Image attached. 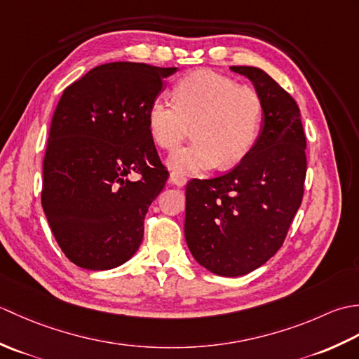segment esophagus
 <instances>
[{
    "label": "esophagus",
    "instance_id": "esophagus-1",
    "mask_svg": "<svg viewBox=\"0 0 359 359\" xmlns=\"http://www.w3.org/2000/svg\"><path fill=\"white\" fill-rule=\"evenodd\" d=\"M170 182L172 185H175V187H179V188H182V187H185L187 185V177L184 174H180V172H175V171H172L171 174H170Z\"/></svg>",
    "mask_w": 359,
    "mask_h": 359
}]
</instances>
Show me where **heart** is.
Wrapping results in <instances>:
<instances>
[{"label": "heart", "mask_w": 359, "mask_h": 359, "mask_svg": "<svg viewBox=\"0 0 359 359\" xmlns=\"http://www.w3.org/2000/svg\"><path fill=\"white\" fill-rule=\"evenodd\" d=\"M172 100L156 98L147 112L151 139L163 149L177 148L191 128L194 142L170 157L172 171L228 170L253 148L262 117L261 97L253 88L201 69L175 83Z\"/></svg>", "instance_id": "b5f03b06"}]
</instances>
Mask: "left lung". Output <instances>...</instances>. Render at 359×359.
Returning a JSON list of instances; mask_svg holds the SVG:
<instances>
[{"mask_svg":"<svg viewBox=\"0 0 359 359\" xmlns=\"http://www.w3.org/2000/svg\"><path fill=\"white\" fill-rule=\"evenodd\" d=\"M262 102L261 134L241 163L187 185L185 239L194 259L219 276H243L282 247L304 196L306 134L293 97L253 66H231Z\"/></svg>","mask_w":359,"mask_h":359,"instance_id":"1","label":"left lung"}]
</instances>
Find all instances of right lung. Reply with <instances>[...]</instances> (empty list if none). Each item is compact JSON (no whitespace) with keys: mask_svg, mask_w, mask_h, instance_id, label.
I'll list each match as a JSON object with an SVG mask.
<instances>
[{"mask_svg":"<svg viewBox=\"0 0 359 359\" xmlns=\"http://www.w3.org/2000/svg\"><path fill=\"white\" fill-rule=\"evenodd\" d=\"M175 71L102 65L60 97L44 152L41 205L60 248L81 269H116L140 247L144 216L170 175L147 112Z\"/></svg>","mask_w":359,"mask_h":359,"instance_id":"right-lung-1","label":"right lung"}]
</instances>
